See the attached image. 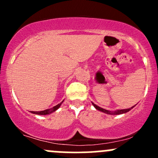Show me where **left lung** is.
Here are the masks:
<instances>
[{
    "instance_id": "8db88e82",
    "label": "left lung",
    "mask_w": 158,
    "mask_h": 158,
    "mask_svg": "<svg viewBox=\"0 0 158 158\" xmlns=\"http://www.w3.org/2000/svg\"><path fill=\"white\" fill-rule=\"evenodd\" d=\"M92 105H93L94 107L97 110H98V111H102V112H104L106 113V114H114V115H115V114H125V113L128 112V111H130L131 109H133L134 106H132L131 108H130V109H119V110H116V111H109V110H106V109H102V108L99 107V106H96L95 104H94L93 102H92Z\"/></svg>"
}]
</instances>
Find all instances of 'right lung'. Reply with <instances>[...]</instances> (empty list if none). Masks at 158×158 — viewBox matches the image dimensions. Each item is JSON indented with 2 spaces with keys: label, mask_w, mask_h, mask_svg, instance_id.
<instances>
[{
  "label": "right lung",
  "mask_w": 158,
  "mask_h": 158,
  "mask_svg": "<svg viewBox=\"0 0 158 158\" xmlns=\"http://www.w3.org/2000/svg\"><path fill=\"white\" fill-rule=\"evenodd\" d=\"M63 101H64V100H63ZM63 101L62 102H60V104H58V105H56V106H54V107L51 108V109H46V110H44V111H31V113H33V114H40V115H46V114H51V113H52V112H54V111H56V110L60 107V106H61L62 103L63 102Z\"/></svg>",
  "instance_id": "add662e5"
}]
</instances>
